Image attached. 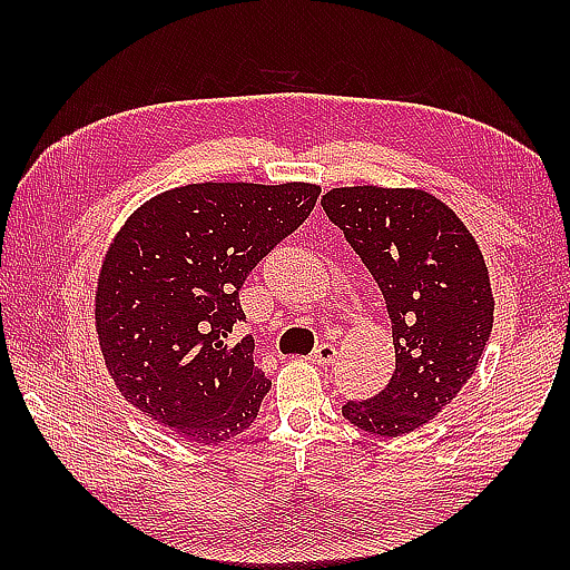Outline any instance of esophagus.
I'll list each match as a JSON object with an SVG mask.
<instances>
[{"instance_id":"esophagus-1","label":"esophagus","mask_w":570,"mask_h":570,"mask_svg":"<svg viewBox=\"0 0 570 570\" xmlns=\"http://www.w3.org/2000/svg\"><path fill=\"white\" fill-rule=\"evenodd\" d=\"M335 357H337V347H335V345H331V343H323V345H318L316 350H313L308 360L313 362V365L328 367V365H333Z\"/></svg>"}]
</instances>
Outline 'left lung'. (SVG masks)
I'll list each match as a JSON object with an SVG mask.
<instances>
[{"instance_id":"obj_1","label":"left lung","mask_w":570,"mask_h":570,"mask_svg":"<svg viewBox=\"0 0 570 570\" xmlns=\"http://www.w3.org/2000/svg\"><path fill=\"white\" fill-rule=\"evenodd\" d=\"M321 203L380 286L396 357L390 384L347 402L343 416L396 439L439 416L478 370L494 313L488 264L463 220L429 190L345 186Z\"/></svg>"}]
</instances>
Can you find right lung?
<instances>
[{
  "mask_svg": "<svg viewBox=\"0 0 570 570\" xmlns=\"http://www.w3.org/2000/svg\"><path fill=\"white\" fill-rule=\"evenodd\" d=\"M318 184L205 180L144 200L117 229L95 286V333L117 390L196 445L247 431L272 380L254 367L239 286L311 215Z\"/></svg>",
  "mask_w": 570,
  "mask_h": 570,
  "instance_id": "obj_1",
  "label": "right lung"
}]
</instances>
